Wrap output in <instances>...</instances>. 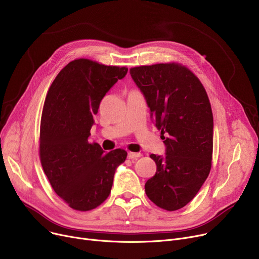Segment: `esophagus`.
Instances as JSON below:
<instances>
[{
  "label": "esophagus",
  "instance_id": "obj_1",
  "mask_svg": "<svg viewBox=\"0 0 259 259\" xmlns=\"http://www.w3.org/2000/svg\"><path fill=\"white\" fill-rule=\"evenodd\" d=\"M142 153H134V152H128V158L133 159V158H138L141 157Z\"/></svg>",
  "mask_w": 259,
  "mask_h": 259
}]
</instances>
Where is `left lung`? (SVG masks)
I'll return each mask as SVG.
<instances>
[{
	"instance_id": "left-lung-1",
	"label": "left lung",
	"mask_w": 259,
	"mask_h": 259,
	"mask_svg": "<svg viewBox=\"0 0 259 259\" xmlns=\"http://www.w3.org/2000/svg\"><path fill=\"white\" fill-rule=\"evenodd\" d=\"M130 74L144 93L166 155L151 154L156 172L145 185L147 196L167 211L191 201L212 166L213 114L198 77L179 63L133 67Z\"/></svg>"
}]
</instances>
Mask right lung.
Masks as SVG:
<instances>
[{
  "instance_id": "1",
  "label": "right lung",
  "mask_w": 259,
  "mask_h": 259,
  "mask_svg": "<svg viewBox=\"0 0 259 259\" xmlns=\"http://www.w3.org/2000/svg\"><path fill=\"white\" fill-rule=\"evenodd\" d=\"M127 67L88 59L67 64L46 95L39 128V159L52 189L77 211L99 207L111 192L115 169L124 162L122 149L104 153L89 143L100 103Z\"/></svg>"
}]
</instances>
